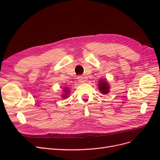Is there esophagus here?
Listing matches in <instances>:
<instances>
[{"label":"esophagus","instance_id":"esophagus-1","mask_svg":"<svg viewBox=\"0 0 160 160\" xmlns=\"http://www.w3.org/2000/svg\"><path fill=\"white\" fill-rule=\"evenodd\" d=\"M77 79H78V81L79 82V83H84V82L85 81V79L83 77H82V76L77 77Z\"/></svg>","mask_w":160,"mask_h":160}]
</instances>
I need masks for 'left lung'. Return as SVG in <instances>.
<instances>
[{"label": "left lung", "mask_w": 160, "mask_h": 160, "mask_svg": "<svg viewBox=\"0 0 160 160\" xmlns=\"http://www.w3.org/2000/svg\"><path fill=\"white\" fill-rule=\"evenodd\" d=\"M98 89L100 93H102L103 95L108 94L110 89V85H109L108 80L103 79H100L98 83Z\"/></svg>", "instance_id": "8db88e82"}]
</instances>
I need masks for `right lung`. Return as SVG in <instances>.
I'll use <instances>...</instances> for the list:
<instances>
[{
    "label": "right lung",
    "mask_w": 160,
    "mask_h": 160,
    "mask_svg": "<svg viewBox=\"0 0 160 160\" xmlns=\"http://www.w3.org/2000/svg\"><path fill=\"white\" fill-rule=\"evenodd\" d=\"M69 93H70L69 88L68 87H65V88H63V90H62V94L61 95L62 98V99L68 98Z\"/></svg>",
    "instance_id": "1"
}]
</instances>
